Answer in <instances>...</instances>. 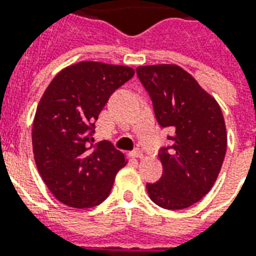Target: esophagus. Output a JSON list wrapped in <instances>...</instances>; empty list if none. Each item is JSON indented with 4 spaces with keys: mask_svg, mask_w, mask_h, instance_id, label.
Segmentation results:
<instances>
[{
    "mask_svg": "<svg viewBox=\"0 0 256 256\" xmlns=\"http://www.w3.org/2000/svg\"><path fill=\"white\" fill-rule=\"evenodd\" d=\"M132 156H133V158H138V159H142V158H144V154H142V152H141L140 150H133V152H132Z\"/></svg>",
    "mask_w": 256,
    "mask_h": 256,
    "instance_id": "esophagus-1",
    "label": "esophagus"
}]
</instances>
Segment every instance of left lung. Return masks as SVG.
Returning <instances> with one entry per match:
<instances>
[{"label":"left lung","instance_id":"left-lung-1","mask_svg":"<svg viewBox=\"0 0 256 256\" xmlns=\"http://www.w3.org/2000/svg\"><path fill=\"white\" fill-rule=\"evenodd\" d=\"M158 123L172 130V145L159 154L163 174L146 184L150 200L166 210L188 208L210 192L228 145L220 104L192 75L176 64L137 68Z\"/></svg>","mask_w":256,"mask_h":256}]
</instances>
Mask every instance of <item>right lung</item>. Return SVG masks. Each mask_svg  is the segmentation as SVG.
<instances>
[{"label": "right lung", "mask_w": 256, "mask_h": 256, "mask_svg": "<svg viewBox=\"0 0 256 256\" xmlns=\"http://www.w3.org/2000/svg\"><path fill=\"white\" fill-rule=\"evenodd\" d=\"M133 75V68L124 66L80 62L62 70L45 90L32 123V152L58 202L90 208L108 198L128 160L110 142L93 146L90 141L108 98Z\"/></svg>", "instance_id": "obj_1"}]
</instances>
